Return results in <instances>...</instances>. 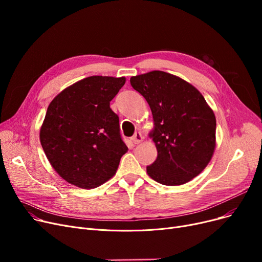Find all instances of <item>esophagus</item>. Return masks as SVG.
Returning <instances> with one entry per match:
<instances>
[{"label":"esophagus","instance_id":"1","mask_svg":"<svg viewBox=\"0 0 262 262\" xmlns=\"http://www.w3.org/2000/svg\"><path fill=\"white\" fill-rule=\"evenodd\" d=\"M132 140H133V142H134L135 144H138V143H140V142L143 140V136H142V134H141L140 132H137V133L134 135Z\"/></svg>","mask_w":262,"mask_h":262}]
</instances>
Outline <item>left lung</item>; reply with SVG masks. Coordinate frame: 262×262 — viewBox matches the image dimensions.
<instances>
[{
    "label": "left lung",
    "instance_id": "left-lung-1",
    "mask_svg": "<svg viewBox=\"0 0 262 262\" xmlns=\"http://www.w3.org/2000/svg\"><path fill=\"white\" fill-rule=\"evenodd\" d=\"M152 110L149 133L157 148L156 160L146 167L161 185H184L209 163L215 148L216 121L202 93L188 81L163 71L130 77Z\"/></svg>",
    "mask_w": 262,
    "mask_h": 262
}]
</instances>
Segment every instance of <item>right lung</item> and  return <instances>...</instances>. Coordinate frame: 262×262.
Returning a JSON list of instances; mask_svg holds the SVG:
<instances>
[{
    "instance_id": "1",
    "label": "right lung",
    "mask_w": 262,
    "mask_h": 262,
    "mask_svg": "<svg viewBox=\"0 0 262 262\" xmlns=\"http://www.w3.org/2000/svg\"><path fill=\"white\" fill-rule=\"evenodd\" d=\"M125 81V77L89 76L50 103L40 142L54 170L69 184L92 189L116 174L128 148L110 101Z\"/></svg>"
}]
</instances>
